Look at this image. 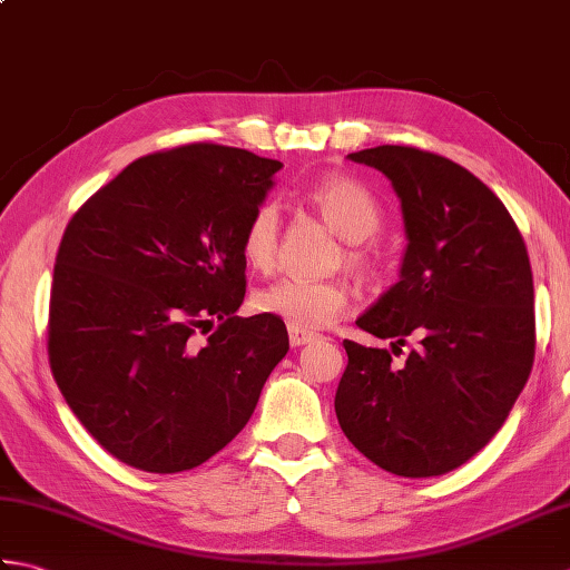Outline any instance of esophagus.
I'll return each instance as SVG.
<instances>
[{"label":"esophagus","instance_id":"34e87169","mask_svg":"<svg viewBox=\"0 0 570 570\" xmlns=\"http://www.w3.org/2000/svg\"><path fill=\"white\" fill-rule=\"evenodd\" d=\"M313 337H316V333L298 328V325H288V341H292V345H294V347H301V345L311 343Z\"/></svg>","mask_w":570,"mask_h":570}]
</instances>
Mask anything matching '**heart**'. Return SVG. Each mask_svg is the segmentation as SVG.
Masks as SVG:
<instances>
[{
  "label": "heart",
  "mask_w": 570,
  "mask_h": 570,
  "mask_svg": "<svg viewBox=\"0 0 570 570\" xmlns=\"http://www.w3.org/2000/svg\"><path fill=\"white\" fill-rule=\"evenodd\" d=\"M308 200L321 217L345 242L370 239L380 229V205L372 193L347 176H328L308 190ZM278 215L276 203L266 200L249 215L242 229V257L254 269L266 272L276 259L278 249ZM347 264L365 269V257L360 249H347ZM254 304L266 316H276L288 325L304 331H316L331 325L347 306V288L337 282H306V278H278L272 286L262 288Z\"/></svg>",
  "instance_id": "1"
}]
</instances>
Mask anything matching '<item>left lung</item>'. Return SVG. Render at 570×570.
Here are the masks:
<instances>
[{
  "label": "left lung",
  "mask_w": 570,
  "mask_h": 570,
  "mask_svg": "<svg viewBox=\"0 0 570 570\" xmlns=\"http://www.w3.org/2000/svg\"><path fill=\"white\" fill-rule=\"evenodd\" d=\"M377 168L402 205L399 282L355 321L416 341L404 365L345 341L335 416L374 465L431 478L482 451L510 416L534 365V282L524 239L502 200L463 166L411 147L347 154Z\"/></svg>",
  "instance_id": "obj_1"
}]
</instances>
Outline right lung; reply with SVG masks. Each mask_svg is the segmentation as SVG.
<instances>
[{
  "label": "right lung",
  "mask_w": 570,
  "mask_h": 570,
  "mask_svg": "<svg viewBox=\"0 0 570 570\" xmlns=\"http://www.w3.org/2000/svg\"><path fill=\"white\" fill-rule=\"evenodd\" d=\"M276 171L245 149L188 144L131 161L68 223L48 360L72 414L122 463H205L245 429L288 353L282 318L235 316L242 229Z\"/></svg>",
  "instance_id": "1"
}]
</instances>
